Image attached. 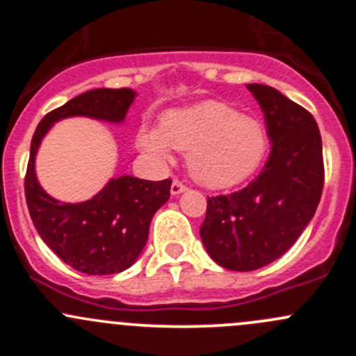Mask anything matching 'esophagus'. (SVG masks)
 I'll use <instances>...</instances> for the list:
<instances>
[{"mask_svg":"<svg viewBox=\"0 0 356 356\" xmlns=\"http://www.w3.org/2000/svg\"><path fill=\"white\" fill-rule=\"evenodd\" d=\"M187 191V187H185L184 184H181V181H178V180H175L171 184V194L172 195H180V194H184V192Z\"/></svg>","mask_w":356,"mask_h":356,"instance_id":"esophagus-1","label":"esophagus"}]
</instances>
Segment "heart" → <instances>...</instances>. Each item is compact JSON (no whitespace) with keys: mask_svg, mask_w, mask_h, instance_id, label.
Returning <instances> with one entry per match:
<instances>
[{"mask_svg":"<svg viewBox=\"0 0 356 356\" xmlns=\"http://www.w3.org/2000/svg\"><path fill=\"white\" fill-rule=\"evenodd\" d=\"M136 145L157 164L172 161L171 148L187 150V168L197 184L227 188L241 184L267 154L266 127L220 101L168 110L159 127H141Z\"/></svg>","mask_w":356,"mask_h":356,"instance_id":"b5f03b06","label":"heart"}]
</instances>
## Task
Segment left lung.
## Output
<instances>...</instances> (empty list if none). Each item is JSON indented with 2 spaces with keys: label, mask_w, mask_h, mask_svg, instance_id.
<instances>
[{
  "label": "left lung",
  "mask_w": 356,
  "mask_h": 356,
  "mask_svg": "<svg viewBox=\"0 0 356 356\" xmlns=\"http://www.w3.org/2000/svg\"><path fill=\"white\" fill-rule=\"evenodd\" d=\"M246 89L264 111L269 159L248 187L208 197L201 225L208 255L231 270L260 269L289 252L323 191L321 136L313 115L269 86Z\"/></svg>",
  "instance_id": "left-lung-1"
}]
</instances>
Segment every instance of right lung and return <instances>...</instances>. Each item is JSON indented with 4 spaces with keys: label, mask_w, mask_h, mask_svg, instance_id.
<instances>
[{
    "label": "right lung",
    "mask_w": 356,
    "mask_h": 356,
    "mask_svg": "<svg viewBox=\"0 0 356 356\" xmlns=\"http://www.w3.org/2000/svg\"><path fill=\"white\" fill-rule=\"evenodd\" d=\"M133 89H92L50 111L31 140L26 202L40 238L73 269L94 276L129 269L148 239L152 216L169 199L171 180L136 176L111 178L103 191L83 202H60L38 184L35 161L42 140L56 122L70 117L120 124L134 103Z\"/></svg>",
    "instance_id": "obj_1"
}]
</instances>
